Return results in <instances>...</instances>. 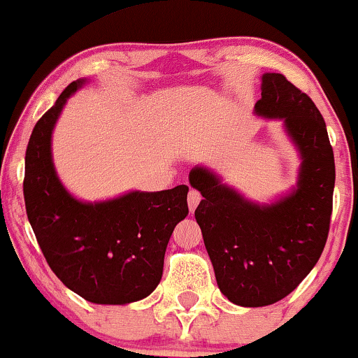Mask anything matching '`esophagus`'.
Listing matches in <instances>:
<instances>
[{"label":"esophagus","mask_w":358,"mask_h":358,"mask_svg":"<svg viewBox=\"0 0 358 358\" xmlns=\"http://www.w3.org/2000/svg\"><path fill=\"white\" fill-rule=\"evenodd\" d=\"M201 199H202V196H201L199 191H196V189H191V191H189V194H187V206H189V210H191V213H194V210H196V207L199 206Z\"/></svg>","instance_id":"obj_1"}]
</instances>
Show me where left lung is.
I'll use <instances>...</instances> for the list:
<instances>
[{
    "label": "left lung",
    "mask_w": 358,
    "mask_h": 358,
    "mask_svg": "<svg viewBox=\"0 0 358 358\" xmlns=\"http://www.w3.org/2000/svg\"><path fill=\"white\" fill-rule=\"evenodd\" d=\"M255 113L284 119L302 156L299 186L272 206L242 199L204 167L189 174L204 199L196 209L217 285L229 301L264 307L282 301L320 259L330 229L335 162L325 121L284 74L262 78Z\"/></svg>",
    "instance_id": "1"
}]
</instances>
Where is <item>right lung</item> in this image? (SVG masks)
<instances>
[{"label":"right lung","mask_w":358,"mask_h":358,"mask_svg":"<svg viewBox=\"0 0 358 358\" xmlns=\"http://www.w3.org/2000/svg\"><path fill=\"white\" fill-rule=\"evenodd\" d=\"M74 81L39 117L26 148L24 204L48 266L73 292L94 303H129L148 297L162 277L176 224L189 214L187 186L129 192L85 204L66 192L51 159V132Z\"/></svg>","instance_id":"1"}]
</instances>
